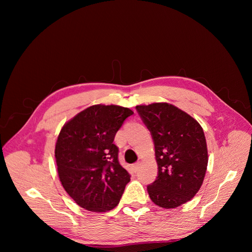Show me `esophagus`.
<instances>
[{
  "instance_id": "1",
  "label": "esophagus",
  "mask_w": 252,
  "mask_h": 252,
  "mask_svg": "<svg viewBox=\"0 0 252 252\" xmlns=\"http://www.w3.org/2000/svg\"><path fill=\"white\" fill-rule=\"evenodd\" d=\"M140 162H136V163H134L133 165H132V168H133V170L134 171H138L139 170V167H140Z\"/></svg>"
}]
</instances>
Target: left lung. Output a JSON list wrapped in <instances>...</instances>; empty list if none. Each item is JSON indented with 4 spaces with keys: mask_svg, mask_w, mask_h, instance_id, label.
<instances>
[{
    "mask_svg": "<svg viewBox=\"0 0 252 252\" xmlns=\"http://www.w3.org/2000/svg\"><path fill=\"white\" fill-rule=\"evenodd\" d=\"M151 133L158 163L157 180L147 186L151 201L175 208L199 191L208 164L203 128L188 113L168 103L135 107Z\"/></svg>",
    "mask_w": 252,
    "mask_h": 252,
    "instance_id": "left-lung-1",
    "label": "left lung"
}]
</instances>
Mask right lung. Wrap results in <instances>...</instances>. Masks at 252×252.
I'll return each instance as SVG.
<instances>
[{
	"label": "right lung",
	"mask_w": 252,
	"mask_h": 252,
	"mask_svg": "<svg viewBox=\"0 0 252 252\" xmlns=\"http://www.w3.org/2000/svg\"><path fill=\"white\" fill-rule=\"evenodd\" d=\"M133 114L117 105H94L61 129L56 162L61 183L84 209L105 212L119 204L130 174L119 163L114 136Z\"/></svg>",
	"instance_id": "add662e5"
}]
</instances>
